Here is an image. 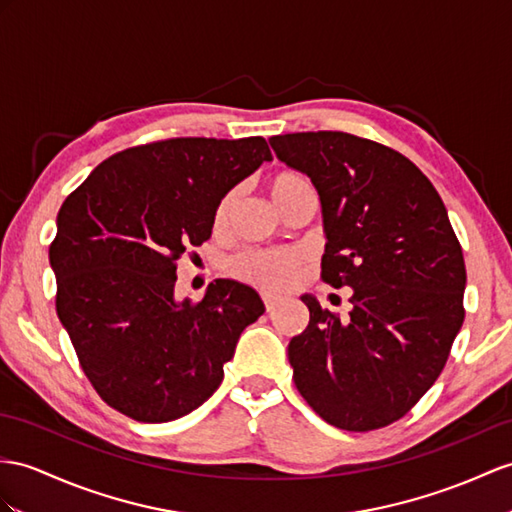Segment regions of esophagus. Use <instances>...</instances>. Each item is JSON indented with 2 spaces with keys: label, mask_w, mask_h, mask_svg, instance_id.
<instances>
[{
  "label": "esophagus",
  "mask_w": 512,
  "mask_h": 512,
  "mask_svg": "<svg viewBox=\"0 0 512 512\" xmlns=\"http://www.w3.org/2000/svg\"><path fill=\"white\" fill-rule=\"evenodd\" d=\"M263 302H265V308H267V310H273V308L278 306V297L265 293V295H263Z\"/></svg>",
  "instance_id": "1"
}]
</instances>
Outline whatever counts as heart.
<instances>
[{"label":"heart","instance_id":"obj_1","mask_svg":"<svg viewBox=\"0 0 512 512\" xmlns=\"http://www.w3.org/2000/svg\"><path fill=\"white\" fill-rule=\"evenodd\" d=\"M313 193V186L295 171H280L269 180V195L280 210L297 195ZM234 204V191L221 199L215 210V223H226L230 208ZM299 267H302V254L295 249H265V252H245L236 256L230 263V273L245 284H252L263 291H282L289 286Z\"/></svg>","mask_w":512,"mask_h":512}]
</instances>
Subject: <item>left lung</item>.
Here are the masks:
<instances>
[{
  "label": "left lung",
  "instance_id": "left-lung-1",
  "mask_svg": "<svg viewBox=\"0 0 512 512\" xmlns=\"http://www.w3.org/2000/svg\"><path fill=\"white\" fill-rule=\"evenodd\" d=\"M269 143L319 193L323 282L352 289L347 319L302 295L310 321L289 343L297 391L334 428L389 426L439 378L465 319V258L443 199L376 141L321 130Z\"/></svg>",
  "mask_w": 512,
  "mask_h": 512
}]
</instances>
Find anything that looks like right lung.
Returning <instances> with one entry per match:
<instances>
[{"mask_svg":"<svg viewBox=\"0 0 512 512\" xmlns=\"http://www.w3.org/2000/svg\"><path fill=\"white\" fill-rule=\"evenodd\" d=\"M271 160L263 136L167 139L97 165L58 210L56 313L102 400L143 423L202 406L241 332L265 313L234 280L176 299L178 258L210 239L230 189Z\"/></svg>","mask_w":512,"mask_h":512,"instance_id":"add662e5","label":"right lung"}]
</instances>
